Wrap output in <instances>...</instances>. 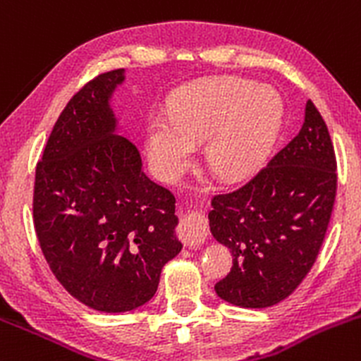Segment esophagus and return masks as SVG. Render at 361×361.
<instances>
[{
	"label": "esophagus",
	"instance_id": "34e87169",
	"mask_svg": "<svg viewBox=\"0 0 361 361\" xmlns=\"http://www.w3.org/2000/svg\"><path fill=\"white\" fill-rule=\"evenodd\" d=\"M179 236L182 240V243L188 245V247H198L205 241L207 236V224L203 222L195 221L191 217H182L180 219V226H179Z\"/></svg>",
	"mask_w": 361,
	"mask_h": 361
}]
</instances>
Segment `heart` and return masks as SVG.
<instances>
[{
	"instance_id": "b5f03b06",
	"label": "heart",
	"mask_w": 361,
	"mask_h": 361,
	"mask_svg": "<svg viewBox=\"0 0 361 361\" xmlns=\"http://www.w3.org/2000/svg\"><path fill=\"white\" fill-rule=\"evenodd\" d=\"M283 123L285 104L274 88L231 76L196 81L172 95L169 114L151 116L147 156L158 176L172 177L203 142L208 169L235 182L267 161Z\"/></svg>"
}]
</instances>
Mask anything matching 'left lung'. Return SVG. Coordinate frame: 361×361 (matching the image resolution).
Wrapping results in <instances>:
<instances>
[{"label": "left lung", "instance_id": "left-lung-1", "mask_svg": "<svg viewBox=\"0 0 361 361\" xmlns=\"http://www.w3.org/2000/svg\"><path fill=\"white\" fill-rule=\"evenodd\" d=\"M337 165L329 128L311 100L302 128L248 184L212 200L210 231L233 254L215 283L226 302L269 307L317 261L332 215Z\"/></svg>", "mask_w": 361, "mask_h": 361}]
</instances>
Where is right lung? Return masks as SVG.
Masks as SVG:
<instances>
[{
  "label": "right lung",
  "instance_id": "add662e5",
  "mask_svg": "<svg viewBox=\"0 0 361 361\" xmlns=\"http://www.w3.org/2000/svg\"><path fill=\"white\" fill-rule=\"evenodd\" d=\"M125 69L99 74L59 116L36 166L35 228L44 259L74 299L126 313L153 299L180 252L176 198L142 172L113 97Z\"/></svg>",
  "mask_w": 361,
  "mask_h": 361
}]
</instances>
